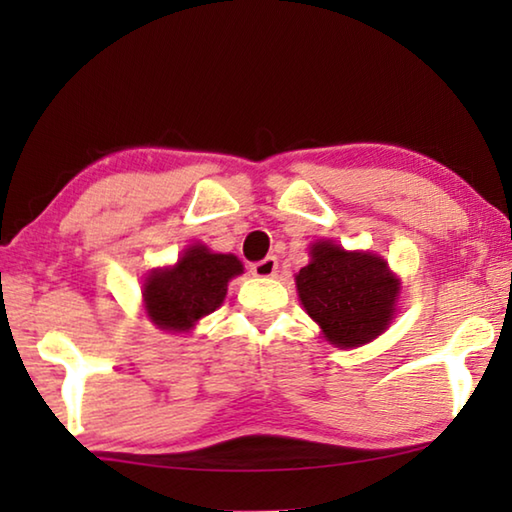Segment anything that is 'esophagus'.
Listing matches in <instances>:
<instances>
[{
    "mask_svg": "<svg viewBox=\"0 0 512 512\" xmlns=\"http://www.w3.org/2000/svg\"><path fill=\"white\" fill-rule=\"evenodd\" d=\"M250 273H253L255 277H262V280H266V277H273L277 273V259L264 257L262 262H255L253 266H250Z\"/></svg>",
    "mask_w": 512,
    "mask_h": 512,
    "instance_id": "esophagus-1",
    "label": "esophagus"
}]
</instances>
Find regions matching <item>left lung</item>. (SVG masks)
<instances>
[{"label":"left lung","mask_w":512,"mask_h":512,"mask_svg":"<svg viewBox=\"0 0 512 512\" xmlns=\"http://www.w3.org/2000/svg\"><path fill=\"white\" fill-rule=\"evenodd\" d=\"M296 287L302 307L336 348H359L391 325L400 280L375 253L345 250L320 239L309 250Z\"/></svg>","instance_id":"1"}]
</instances>
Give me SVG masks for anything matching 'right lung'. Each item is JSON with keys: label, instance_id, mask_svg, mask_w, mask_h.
<instances>
[{"label": "right lung", "instance_id": "right-lung-1", "mask_svg": "<svg viewBox=\"0 0 512 512\" xmlns=\"http://www.w3.org/2000/svg\"><path fill=\"white\" fill-rule=\"evenodd\" d=\"M244 273L235 255L189 246L176 266L155 268L144 280L146 316L164 332H189L203 316L219 309L232 277Z\"/></svg>", "mask_w": 512, "mask_h": 512}]
</instances>
